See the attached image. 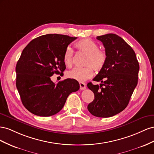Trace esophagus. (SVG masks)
I'll return each mask as SVG.
<instances>
[{
  "mask_svg": "<svg viewBox=\"0 0 154 154\" xmlns=\"http://www.w3.org/2000/svg\"><path fill=\"white\" fill-rule=\"evenodd\" d=\"M79 86H80V90H83L86 88V85L84 82H79Z\"/></svg>",
  "mask_w": 154,
  "mask_h": 154,
  "instance_id": "1",
  "label": "esophagus"
}]
</instances>
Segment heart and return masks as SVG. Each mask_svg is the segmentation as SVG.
I'll use <instances>...</instances> for the list:
<instances>
[{
    "instance_id": "1",
    "label": "heart",
    "mask_w": 154,
    "mask_h": 154,
    "mask_svg": "<svg viewBox=\"0 0 154 154\" xmlns=\"http://www.w3.org/2000/svg\"><path fill=\"white\" fill-rule=\"evenodd\" d=\"M77 49L82 54L86 55L84 68H75L67 72L66 76L72 79L79 82H84L91 78L94 75L93 68L95 71L99 72L106 64L107 55L105 51L99 49L97 43L90 38H85L75 44ZM73 51L70 48L65 50L63 60L67 66H71L73 63Z\"/></svg>"
}]
</instances>
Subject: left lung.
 <instances>
[{
    "label": "left lung",
    "instance_id": "1",
    "mask_svg": "<svg viewBox=\"0 0 154 154\" xmlns=\"http://www.w3.org/2000/svg\"><path fill=\"white\" fill-rule=\"evenodd\" d=\"M97 39L103 42L107 60L93 79L100 85H87L95 95L88 109L95 117H109L128 106L137 85L139 65L134 50L121 37L108 33Z\"/></svg>",
    "mask_w": 154,
    "mask_h": 154
}]
</instances>
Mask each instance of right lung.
<instances>
[{"label":"right lung","mask_w":154,"mask_h":154,"mask_svg":"<svg viewBox=\"0 0 154 154\" xmlns=\"http://www.w3.org/2000/svg\"><path fill=\"white\" fill-rule=\"evenodd\" d=\"M77 37L47 34L25 47L16 65V86L24 107L35 115L54 116L63 108L68 95L79 89V82L67 79L55 84L54 73L66 69L63 55Z\"/></svg>","instance_id":"obj_1"}]
</instances>
